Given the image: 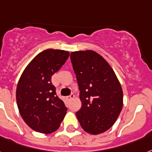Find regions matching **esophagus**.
<instances>
[{"label":"esophagus","mask_w":152,"mask_h":152,"mask_svg":"<svg viewBox=\"0 0 152 152\" xmlns=\"http://www.w3.org/2000/svg\"><path fill=\"white\" fill-rule=\"evenodd\" d=\"M74 96H74L73 94H71V95H70V96H67V99H68V100H71L72 99H73Z\"/></svg>","instance_id":"esophagus-1"}]
</instances>
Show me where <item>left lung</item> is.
Returning a JSON list of instances; mask_svg holds the SVG:
<instances>
[{"mask_svg": "<svg viewBox=\"0 0 152 152\" xmlns=\"http://www.w3.org/2000/svg\"><path fill=\"white\" fill-rule=\"evenodd\" d=\"M82 107L76 117L85 132L97 135L108 130L123 107V91L109 64L91 50L70 56Z\"/></svg>", "mask_w": 152, "mask_h": 152, "instance_id": "8db88e82", "label": "left lung"}]
</instances>
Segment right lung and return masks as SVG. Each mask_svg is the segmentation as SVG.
I'll list each match as a JSON object with an SVG mask.
<instances>
[{
    "instance_id": "1",
    "label": "right lung",
    "mask_w": 152,
    "mask_h": 152,
    "mask_svg": "<svg viewBox=\"0 0 152 152\" xmlns=\"http://www.w3.org/2000/svg\"><path fill=\"white\" fill-rule=\"evenodd\" d=\"M69 56L67 51L47 49L39 53L23 72L17 84V103L28 127L49 134L59 128L68 108L56 96L52 76Z\"/></svg>"
}]
</instances>
